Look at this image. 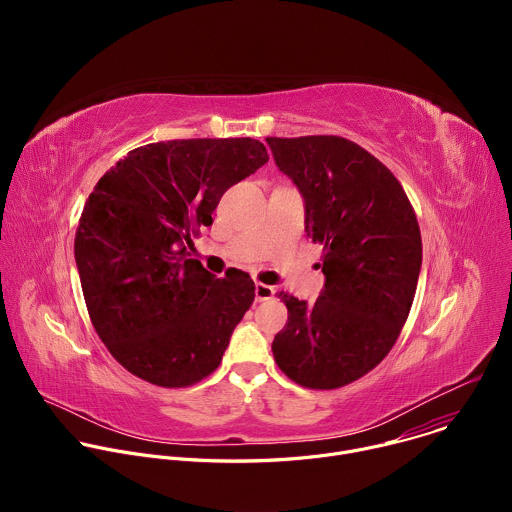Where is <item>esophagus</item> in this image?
<instances>
[{"instance_id":"34e87169","label":"esophagus","mask_w":512,"mask_h":512,"mask_svg":"<svg viewBox=\"0 0 512 512\" xmlns=\"http://www.w3.org/2000/svg\"><path fill=\"white\" fill-rule=\"evenodd\" d=\"M255 298H257V302L273 300V298H275V287L265 285V283H257V285H255Z\"/></svg>"}]
</instances>
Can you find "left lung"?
Masks as SVG:
<instances>
[{
	"instance_id": "8db88e82",
	"label": "left lung",
	"mask_w": 512,
	"mask_h": 512,
	"mask_svg": "<svg viewBox=\"0 0 512 512\" xmlns=\"http://www.w3.org/2000/svg\"><path fill=\"white\" fill-rule=\"evenodd\" d=\"M267 145L304 196L326 277L314 306L281 291L287 324L271 350L294 383L338 389L373 371L401 334L421 271L417 216L393 172L350 139L267 137Z\"/></svg>"
}]
</instances>
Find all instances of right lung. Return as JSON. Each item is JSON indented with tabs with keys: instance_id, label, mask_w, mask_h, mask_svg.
<instances>
[{
	"instance_id": "obj_1",
	"label": "right lung",
	"mask_w": 512,
	"mask_h": 512,
	"mask_svg": "<svg viewBox=\"0 0 512 512\" xmlns=\"http://www.w3.org/2000/svg\"><path fill=\"white\" fill-rule=\"evenodd\" d=\"M269 156L251 137L141 145L85 202L75 259L91 322L113 358L158 387H190L218 369L255 300L249 273H208L192 235L221 196Z\"/></svg>"
}]
</instances>
